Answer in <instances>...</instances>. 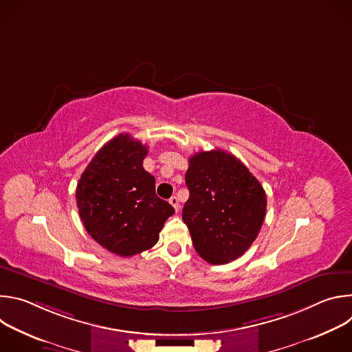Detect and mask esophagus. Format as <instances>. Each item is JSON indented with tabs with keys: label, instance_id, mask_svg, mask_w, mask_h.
Returning <instances> with one entry per match:
<instances>
[{
	"label": "esophagus",
	"instance_id": "34e87169",
	"mask_svg": "<svg viewBox=\"0 0 352 352\" xmlns=\"http://www.w3.org/2000/svg\"><path fill=\"white\" fill-rule=\"evenodd\" d=\"M170 204H171V206L175 209V212L179 210V202H178V197H177V196L170 197Z\"/></svg>",
	"mask_w": 352,
	"mask_h": 352
}]
</instances>
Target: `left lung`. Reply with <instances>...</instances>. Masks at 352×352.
Segmentation results:
<instances>
[{"instance_id":"1","label":"left lung","mask_w":352,"mask_h":352,"mask_svg":"<svg viewBox=\"0 0 352 352\" xmlns=\"http://www.w3.org/2000/svg\"><path fill=\"white\" fill-rule=\"evenodd\" d=\"M189 199L182 209L195 250L212 265L242 256L256 239L267 199L261 182L221 148L199 152L185 174Z\"/></svg>"}]
</instances>
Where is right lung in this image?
<instances>
[{
  "mask_svg": "<svg viewBox=\"0 0 352 352\" xmlns=\"http://www.w3.org/2000/svg\"><path fill=\"white\" fill-rule=\"evenodd\" d=\"M147 146L120 133L94 155L76 186L80 220L90 236L120 256L156 245L174 208L156 195V181L143 168Z\"/></svg>",
  "mask_w": 352,
  "mask_h": 352,
  "instance_id": "add662e5",
  "label": "right lung"
}]
</instances>
